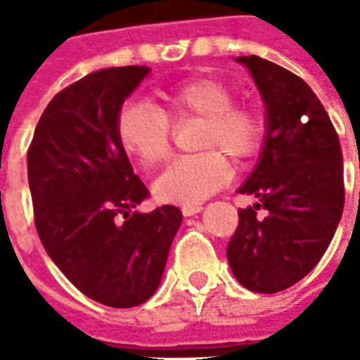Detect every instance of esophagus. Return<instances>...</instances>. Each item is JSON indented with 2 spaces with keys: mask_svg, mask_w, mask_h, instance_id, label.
Returning a JSON list of instances; mask_svg holds the SVG:
<instances>
[{
  "mask_svg": "<svg viewBox=\"0 0 360 360\" xmlns=\"http://www.w3.org/2000/svg\"><path fill=\"white\" fill-rule=\"evenodd\" d=\"M200 210H202V204H185V206H181L183 216H195Z\"/></svg>",
  "mask_w": 360,
  "mask_h": 360,
  "instance_id": "34e87169",
  "label": "esophagus"
}]
</instances>
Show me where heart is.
I'll use <instances>...</instances> for the list:
<instances>
[{
	"mask_svg": "<svg viewBox=\"0 0 360 360\" xmlns=\"http://www.w3.org/2000/svg\"><path fill=\"white\" fill-rule=\"evenodd\" d=\"M162 110L150 102L125 103L117 115L119 146L144 169L172 156L173 125L200 121L196 150L175 160L154 183V195L172 204H198L229 179L231 158L245 164L266 139V119L255 105L235 103V90L216 79H188L160 92Z\"/></svg>",
	"mask_w": 360,
	"mask_h": 360,
	"instance_id": "obj_1",
	"label": "heart"
}]
</instances>
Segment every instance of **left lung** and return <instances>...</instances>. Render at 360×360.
I'll return each instance as SVG.
<instances>
[{
	"label": "left lung",
	"instance_id": "left-lung-1",
	"mask_svg": "<svg viewBox=\"0 0 360 360\" xmlns=\"http://www.w3.org/2000/svg\"><path fill=\"white\" fill-rule=\"evenodd\" d=\"M237 61L249 67L268 119L262 156L239 188L258 202L239 210L227 260L243 287L278 293L320 262L338 229L345 202L340 136L301 77L258 56Z\"/></svg>",
	"mask_w": 360,
	"mask_h": 360
}]
</instances>
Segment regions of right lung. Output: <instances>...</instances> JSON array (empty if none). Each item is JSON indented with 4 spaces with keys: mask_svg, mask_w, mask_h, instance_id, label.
<instances>
[{
    "mask_svg": "<svg viewBox=\"0 0 360 360\" xmlns=\"http://www.w3.org/2000/svg\"><path fill=\"white\" fill-rule=\"evenodd\" d=\"M129 65L86 75L53 96L28 146V185L44 249L81 293L113 309L148 301L183 214L134 208L148 188L119 146L125 98L148 75Z\"/></svg>",
    "mask_w": 360,
    "mask_h": 360,
    "instance_id": "right-lung-1",
    "label": "right lung"
}]
</instances>
